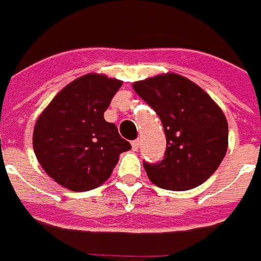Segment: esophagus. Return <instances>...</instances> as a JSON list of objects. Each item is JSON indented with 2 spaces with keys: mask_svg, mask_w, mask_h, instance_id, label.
Wrapping results in <instances>:
<instances>
[{
  "mask_svg": "<svg viewBox=\"0 0 261 261\" xmlns=\"http://www.w3.org/2000/svg\"><path fill=\"white\" fill-rule=\"evenodd\" d=\"M139 146H140V140L136 139V140H132V149L133 150H138Z\"/></svg>",
  "mask_w": 261,
  "mask_h": 261,
  "instance_id": "34e87169",
  "label": "esophagus"
}]
</instances>
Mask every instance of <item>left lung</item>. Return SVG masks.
Wrapping results in <instances>:
<instances>
[{
  "label": "left lung",
  "instance_id": "8db88e82",
  "mask_svg": "<svg viewBox=\"0 0 261 261\" xmlns=\"http://www.w3.org/2000/svg\"><path fill=\"white\" fill-rule=\"evenodd\" d=\"M133 90L157 112L167 138L164 160L143 163L149 179L176 192L208 179L228 149V122L221 108L200 86L176 73L135 82Z\"/></svg>",
  "mask_w": 261,
  "mask_h": 261
}]
</instances>
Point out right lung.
<instances>
[{"instance_id": "obj_1", "label": "right lung", "mask_w": 261, "mask_h": 261, "mask_svg": "<svg viewBox=\"0 0 261 261\" xmlns=\"http://www.w3.org/2000/svg\"><path fill=\"white\" fill-rule=\"evenodd\" d=\"M122 82L87 73L66 85L36 121L33 149L45 174L58 185L86 192L111 176L130 144L104 112Z\"/></svg>"}]
</instances>
